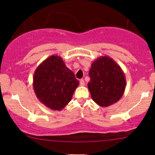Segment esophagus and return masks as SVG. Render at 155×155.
<instances>
[{"mask_svg":"<svg viewBox=\"0 0 155 155\" xmlns=\"http://www.w3.org/2000/svg\"><path fill=\"white\" fill-rule=\"evenodd\" d=\"M79 83H80V85H81V86H82V87L84 86V79L80 80Z\"/></svg>","mask_w":155,"mask_h":155,"instance_id":"34e87169","label":"esophagus"}]
</instances>
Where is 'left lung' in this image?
Instances as JSON below:
<instances>
[{
  "label": "left lung",
  "mask_w": 155,
  "mask_h": 155,
  "mask_svg": "<svg viewBox=\"0 0 155 155\" xmlns=\"http://www.w3.org/2000/svg\"><path fill=\"white\" fill-rule=\"evenodd\" d=\"M88 89L98 106L107 107L123 95L126 87L124 74L120 65L108 56H101L92 63Z\"/></svg>",
  "instance_id": "left-lung-1"
}]
</instances>
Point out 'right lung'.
<instances>
[{
  "instance_id": "right-lung-1",
  "label": "right lung",
  "mask_w": 155,
  "mask_h": 155,
  "mask_svg": "<svg viewBox=\"0 0 155 155\" xmlns=\"http://www.w3.org/2000/svg\"><path fill=\"white\" fill-rule=\"evenodd\" d=\"M33 79L37 98L53 111H61L67 106L79 84L58 55L44 60L35 69Z\"/></svg>"
}]
</instances>
